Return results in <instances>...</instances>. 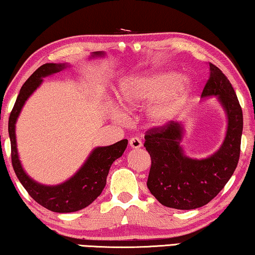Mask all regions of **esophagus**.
<instances>
[{"label":"esophagus","mask_w":255,"mask_h":255,"mask_svg":"<svg viewBox=\"0 0 255 255\" xmlns=\"http://www.w3.org/2000/svg\"><path fill=\"white\" fill-rule=\"evenodd\" d=\"M128 143H130L131 148H140L141 146H142L141 140L139 138H136V136H133V138H131L130 141H128Z\"/></svg>","instance_id":"34e87169"}]
</instances>
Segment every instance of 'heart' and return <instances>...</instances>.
<instances>
[{
	"label": "heart",
	"mask_w": 255,
	"mask_h": 255,
	"mask_svg": "<svg viewBox=\"0 0 255 255\" xmlns=\"http://www.w3.org/2000/svg\"><path fill=\"white\" fill-rule=\"evenodd\" d=\"M193 81L187 75L151 74L124 84L120 100L124 108L132 111L157 99L148 108L147 117L152 124L160 125L177 115L193 92Z\"/></svg>",
	"instance_id": "1"
}]
</instances>
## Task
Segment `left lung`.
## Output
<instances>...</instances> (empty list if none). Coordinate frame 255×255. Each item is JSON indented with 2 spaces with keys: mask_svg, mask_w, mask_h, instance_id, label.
Returning a JSON list of instances; mask_svg holds the SVG:
<instances>
[{
  "mask_svg": "<svg viewBox=\"0 0 255 255\" xmlns=\"http://www.w3.org/2000/svg\"><path fill=\"white\" fill-rule=\"evenodd\" d=\"M210 77L202 97L218 96L228 115V131L220 149L205 159H191L182 154L179 141L181 127L170 121L149 128L143 146L151 166L147 187L160 204L177 210H193L212 201L236 170L241 154L243 112L228 78L209 62Z\"/></svg>",
  "mask_w": 255,
  "mask_h": 255,
  "instance_id": "left-lung-1",
  "label": "left lung"
}]
</instances>
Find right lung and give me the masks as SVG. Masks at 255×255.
<instances>
[{
  "label": "right lung",
  "instance_id": "obj_1",
  "mask_svg": "<svg viewBox=\"0 0 255 255\" xmlns=\"http://www.w3.org/2000/svg\"><path fill=\"white\" fill-rule=\"evenodd\" d=\"M65 67V65L45 64L35 70L21 87L9 117L11 162H12L15 175L35 202H37L45 209L58 213L76 212L91 204L98 196L103 193L112 164L115 159L123 155L128 146V140L123 139L112 146L96 148L84 165L81 167V170L72 179L59 186H42L33 181L23 172L18 158L17 146H15V121L27 98L42 83V77L59 72Z\"/></svg>",
  "mask_w": 255,
  "mask_h": 255
}]
</instances>
